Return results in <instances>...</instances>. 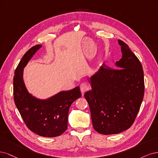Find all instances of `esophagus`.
Here are the masks:
<instances>
[{"label": "esophagus", "mask_w": 158, "mask_h": 158, "mask_svg": "<svg viewBox=\"0 0 158 158\" xmlns=\"http://www.w3.org/2000/svg\"><path fill=\"white\" fill-rule=\"evenodd\" d=\"M80 90L81 93L83 94L85 93L86 92V91H88L89 90V86L86 83H83L82 84H81L80 85Z\"/></svg>", "instance_id": "obj_1"}]
</instances>
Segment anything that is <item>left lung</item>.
Returning a JSON list of instances; mask_svg holds the SVG:
<instances>
[{
    "instance_id": "8db88e82",
    "label": "left lung",
    "mask_w": 158,
    "mask_h": 158,
    "mask_svg": "<svg viewBox=\"0 0 158 158\" xmlns=\"http://www.w3.org/2000/svg\"><path fill=\"white\" fill-rule=\"evenodd\" d=\"M122 58L117 69L103 64L89 79L92 89L84 94L95 131L102 135L121 133L133 125L144 97L142 66L129 46L118 40Z\"/></svg>"
}]
</instances>
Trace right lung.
Wrapping results in <instances>:
<instances>
[{
	"instance_id": "add662e5",
	"label": "right lung",
	"mask_w": 158,
	"mask_h": 158,
	"mask_svg": "<svg viewBox=\"0 0 158 158\" xmlns=\"http://www.w3.org/2000/svg\"><path fill=\"white\" fill-rule=\"evenodd\" d=\"M41 47V44L34 46L20 60L14 76V98L29 130L41 136L55 137L67 129L69 108L75 100L81 97V93L79 86H76L43 100L29 93L23 81V69Z\"/></svg>"
}]
</instances>
